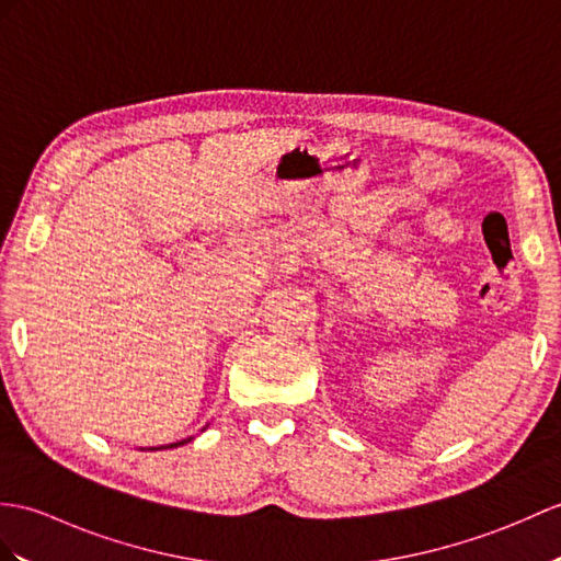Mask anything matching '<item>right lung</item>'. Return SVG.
Instances as JSON below:
<instances>
[{"label":"right lung","instance_id":"right-lung-1","mask_svg":"<svg viewBox=\"0 0 561 561\" xmlns=\"http://www.w3.org/2000/svg\"><path fill=\"white\" fill-rule=\"evenodd\" d=\"M186 442H191V437H188V439H181V442H174V445H167V447H160V449H172V447H179V445H186Z\"/></svg>","mask_w":561,"mask_h":561}]
</instances>
